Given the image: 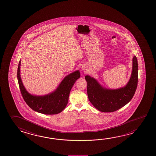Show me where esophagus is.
Wrapping results in <instances>:
<instances>
[{"instance_id": "1", "label": "esophagus", "mask_w": 156, "mask_h": 156, "mask_svg": "<svg viewBox=\"0 0 156 156\" xmlns=\"http://www.w3.org/2000/svg\"><path fill=\"white\" fill-rule=\"evenodd\" d=\"M82 70H83V71H86L87 69H86V68H85V67H82Z\"/></svg>"}]
</instances>
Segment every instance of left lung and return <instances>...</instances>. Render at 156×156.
I'll return each instance as SVG.
<instances>
[{
	"label": "left lung",
	"mask_w": 156,
	"mask_h": 156,
	"mask_svg": "<svg viewBox=\"0 0 156 156\" xmlns=\"http://www.w3.org/2000/svg\"><path fill=\"white\" fill-rule=\"evenodd\" d=\"M85 78L87 82L88 98L93 106L101 112H115L129 102L136 91L138 81L136 57L134 56L133 58L131 77L124 87L115 89H107L90 76H86Z\"/></svg>",
	"instance_id": "left-lung-1"
}]
</instances>
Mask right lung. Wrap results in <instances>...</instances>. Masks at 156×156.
<instances>
[{
  "mask_svg": "<svg viewBox=\"0 0 156 156\" xmlns=\"http://www.w3.org/2000/svg\"><path fill=\"white\" fill-rule=\"evenodd\" d=\"M21 60L17 69V79L22 97L28 106L36 112L45 115H56L65 108L72 87L80 78L79 70L67 75L52 93L45 95H34L28 93L22 83L20 76Z\"/></svg>",
  "mask_w": 156,
  "mask_h": 156,
  "instance_id": "obj_1",
  "label": "right lung"
}]
</instances>
